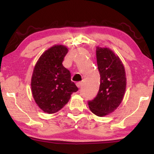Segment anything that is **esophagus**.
I'll use <instances>...</instances> for the list:
<instances>
[{
  "label": "esophagus",
  "mask_w": 154,
  "mask_h": 154,
  "mask_svg": "<svg viewBox=\"0 0 154 154\" xmlns=\"http://www.w3.org/2000/svg\"><path fill=\"white\" fill-rule=\"evenodd\" d=\"M76 85H77V86L78 88H81V87H82V83L81 82H77V83H76Z\"/></svg>",
  "instance_id": "1"
}]
</instances>
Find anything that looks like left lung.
Wrapping results in <instances>:
<instances>
[{
  "mask_svg": "<svg viewBox=\"0 0 154 154\" xmlns=\"http://www.w3.org/2000/svg\"><path fill=\"white\" fill-rule=\"evenodd\" d=\"M96 60L100 75L98 92L88 101L90 111L99 117L111 113L120 105L126 91L125 69L119 57L109 48L96 47Z\"/></svg>",
  "mask_w": 154,
  "mask_h": 154,
  "instance_id": "1",
  "label": "left lung"
}]
</instances>
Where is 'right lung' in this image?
<instances>
[{"label": "right lung", "mask_w": 154, "mask_h": 154, "mask_svg": "<svg viewBox=\"0 0 154 154\" xmlns=\"http://www.w3.org/2000/svg\"><path fill=\"white\" fill-rule=\"evenodd\" d=\"M62 45L51 47L40 56L34 68L31 90L35 103L49 114L60 110L78 88L71 80V72L62 62L68 53Z\"/></svg>", "instance_id": "obj_1"}]
</instances>
